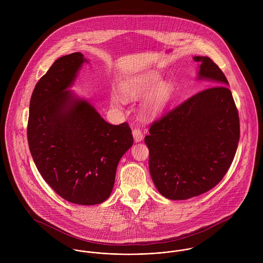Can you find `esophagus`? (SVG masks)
Listing matches in <instances>:
<instances>
[{
	"label": "esophagus",
	"instance_id": "obj_1",
	"mask_svg": "<svg viewBox=\"0 0 263 263\" xmlns=\"http://www.w3.org/2000/svg\"><path fill=\"white\" fill-rule=\"evenodd\" d=\"M133 136H134L135 142H137V143H138V142H141V141L143 140V138H144L142 130H141V129H139V128H135V129H133Z\"/></svg>",
	"mask_w": 263,
	"mask_h": 263
}]
</instances>
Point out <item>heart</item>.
<instances>
[{
    "label": "heart",
    "instance_id": "1",
    "mask_svg": "<svg viewBox=\"0 0 263 263\" xmlns=\"http://www.w3.org/2000/svg\"><path fill=\"white\" fill-rule=\"evenodd\" d=\"M161 76L157 72H146L126 80L120 87V93L124 99H140L151 91L149 97L141 108V114L146 118H153L162 112L173 96L175 87L171 81H161ZM122 100L113 95L110 103L118 107Z\"/></svg>",
    "mask_w": 263,
    "mask_h": 263
}]
</instances>
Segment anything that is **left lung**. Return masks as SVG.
Returning <instances> with one entry per match:
<instances>
[{"mask_svg": "<svg viewBox=\"0 0 263 263\" xmlns=\"http://www.w3.org/2000/svg\"><path fill=\"white\" fill-rule=\"evenodd\" d=\"M199 62L198 79L206 88L151 124V177L158 191L173 200L187 199L215 187L228 172L239 138V114L228 80L208 57Z\"/></svg>", "mask_w": 263, "mask_h": 263, "instance_id": "obj_1", "label": "left lung"}]
</instances>
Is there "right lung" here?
<instances>
[{
	"mask_svg": "<svg viewBox=\"0 0 263 263\" xmlns=\"http://www.w3.org/2000/svg\"><path fill=\"white\" fill-rule=\"evenodd\" d=\"M84 62L81 52L62 57L40 78L30 99L27 139L45 182L72 203L93 205L109 197L118 162L134 138L126 122H106L67 90Z\"/></svg>",
	"mask_w": 263,
	"mask_h": 263,
	"instance_id": "1",
	"label": "right lung"
}]
</instances>
